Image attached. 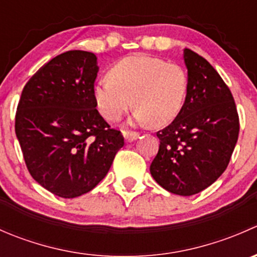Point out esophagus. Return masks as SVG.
Masks as SVG:
<instances>
[{
  "label": "esophagus",
  "instance_id": "1",
  "mask_svg": "<svg viewBox=\"0 0 257 257\" xmlns=\"http://www.w3.org/2000/svg\"><path fill=\"white\" fill-rule=\"evenodd\" d=\"M124 138H125L126 142H133L139 138V133H137V132H125L124 133Z\"/></svg>",
  "mask_w": 257,
  "mask_h": 257
}]
</instances>
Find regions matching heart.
I'll return each instance as SVG.
<instances>
[{"instance_id": "obj_1", "label": "heart", "mask_w": 257, "mask_h": 257, "mask_svg": "<svg viewBox=\"0 0 257 257\" xmlns=\"http://www.w3.org/2000/svg\"><path fill=\"white\" fill-rule=\"evenodd\" d=\"M189 89L185 69L158 57L136 54L120 59L109 77L94 85V100L103 118L116 121L132 107L142 124L165 125L180 113Z\"/></svg>"}]
</instances>
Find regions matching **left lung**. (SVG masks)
Returning <instances> with one entry per match:
<instances>
[{
    "mask_svg": "<svg viewBox=\"0 0 257 257\" xmlns=\"http://www.w3.org/2000/svg\"><path fill=\"white\" fill-rule=\"evenodd\" d=\"M184 62L188 94L177 118L157 133L160 145L150 173L165 190L190 196L225 172L240 123L234 97L214 67L189 48Z\"/></svg>",
    "mask_w": 257,
    "mask_h": 257,
    "instance_id": "left-lung-1",
    "label": "left lung"
}]
</instances>
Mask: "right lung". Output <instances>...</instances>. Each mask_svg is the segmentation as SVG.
I'll return each mask as SVG.
<instances>
[{"label":"right lung","instance_id":"obj_1","mask_svg":"<svg viewBox=\"0 0 257 257\" xmlns=\"http://www.w3.org/2000/svg\"><path fill=\"white\" fill-rule=\"evenodd\" d=\"M98 69L92 52H64L31 77L18 102L15 131L28 172L61 198L95 188L124 145L95 108Z\"/></svg>","mask_w":257,"mask_h":257}]
</instances>
